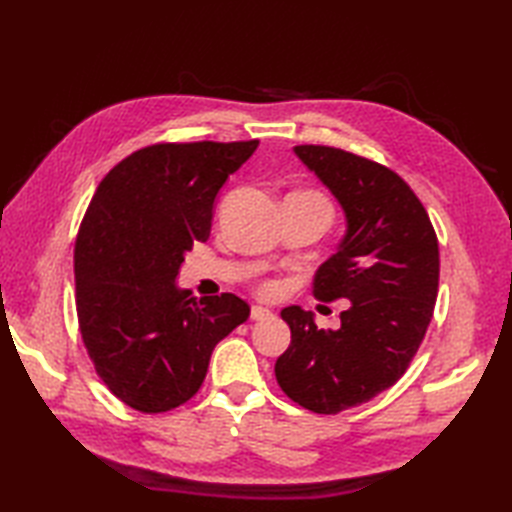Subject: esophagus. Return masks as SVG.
Wrapping results in <instances>:
<instances>
[{"mask_svg": "<svg viewBox=\"0 0 512 512\" xmlns=\"http://www.w3.org/2000/svg\"><path fill=\"white\" fill-rule=\"evenodd\" d=\"M270 317H273V312H270L268 308H262V306L250 308V319H253V321H266Z\"/></svg>", "mask_w": 512, "mask_h": 512, "instance_id": "esophagus-1", "label": "esophagus"}]
</instances>
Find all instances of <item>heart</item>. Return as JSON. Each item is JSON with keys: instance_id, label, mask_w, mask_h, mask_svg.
<instances>
[{"instance_id": "obj_1", "label": "heart", "mask_w": 512, "mask_h": 512, "mask_svg": "<svg viewBox=\"0 0 512 512\" xmlns=\"http://www.w3.org/2000/svg\"><path fill=\"white\" fill-rule=\"evenodd\" d=\"M270 290H273V288H266V292H270Z\"/></svg>"}]
</instances>
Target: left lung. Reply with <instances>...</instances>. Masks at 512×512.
Returning a JSON list of instances; mask_svg holds the SVG:
<instances>
[{
  "mask_svg": "<svg viewBox=\"0 0 512 512\" xmlns=\"http://www.w3.org/2000/svg\"><path fill=\"white\" fill-rule=\"evenodd\" d=\"M295 156L341 204L345 235L314 275V297L347 299L339 330H321L299 306L281 310L292 341L275 376L314 413L372 400L405 374L438 297V237L398 173L350 151L297 145Z\"/></svg>",
  "mask_w": 512,
  "mask_h": 512,
  "instance_id": "obj_1",
  "label": "left lung"
}]
</instances>
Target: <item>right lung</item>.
I'll return each mask as SVG.
<instances>
[{"label": "right lung", "instance_id": "add662e5", "mask_svg": "<svg viewBox=\"0 0 512 512\" xmlns=\"http://www.w3.org/2000/svg\"><path fill=\"white\" fill-rule=\"evenodd\" d=\"M257 145L138 149L88 206L74 246L79 328L96 374L136 411L162 413L198 394L215 345L248 319L244 299L198 301L176 279L184 255L211 235L217 191Z\"/></svg>", "mask_w": 512, "mask_h": 512}]
</instances>
